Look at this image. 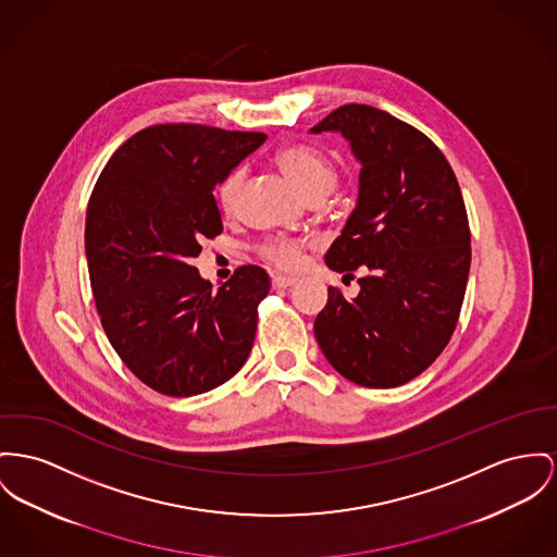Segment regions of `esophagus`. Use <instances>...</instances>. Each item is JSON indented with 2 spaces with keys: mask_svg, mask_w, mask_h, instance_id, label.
<instances>
[{
  "mask_svg": "<svg viewBox=\"0 0 557 557\" xmlns=\"http://www.w3.org/2000/svg\"><path fill=\"white\" fill-rule=\"evenodd\" d=\"M294 283H296V278H292V276H283V274L272 276V287L274 289H285V287H292Z\"/></svg>",
  "mask_w": 557,
  "mask_h": 557,
  "instance_id": "34e87169",
  "label": "esophagus"
}]
</instances>
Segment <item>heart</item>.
<instances>
[{"instance_id": "1", "label": "heart", "mask_w": 557, "mask_h": 557, "mask_svg": "<svg viewBox=\"0 0 557 557\" xmlns=\"http://www.w3.org/2000/svg\"><path fill=\"white\" fill-rule=\"evenodd\" d=\"M274 160L308 198H325L337 184L334 160L319 149L294 144L278 149ZM243 182L245 169L240 166L223 175L220 186L215 189V196L225 213H232L236 209ZM258 251L263 260L270 261L278 270H296L301 261V243L287 236L268 238L265 243H261Z\"/></svg>"}]
</instances>
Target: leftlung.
I'll return each instance as SVG.
<instances>
[{"instance_id": "obj_1", "label": "left lung", "mask_w": 557, "mask_h": 557, "mask_svg": "<svg viewBox=\"0 0 557 557\" xmlns=\"http://www.w3.org/2000/svg\"><path fill=\"white\" fill-rule=\"evenodd\" d=\"M339 131L361 162L359 200L327 265L361 292L327 289L314 321L327 361L355 384L401 386L426 370L456 330L471 265V230L456 175L424 133L361 103L330 113L312 133Z\"/></svg>"}]
</instances>
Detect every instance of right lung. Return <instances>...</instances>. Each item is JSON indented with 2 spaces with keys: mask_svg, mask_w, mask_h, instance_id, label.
<instances>
[{
  "mask_svg": "<svg viewBox=\"0 0 557 557\" xmlns=\"http://www.w3.org/2000/svg\"><path fill=\"white\" fill-rule=\"evenodd\" d=\"M265 139L153 124L113 151L90 194L84 238L101 325L124 366L162 395L213 391L251 352L268 272L240 265L213 292L189 261L222 234L213 187Z\"/></svg>",
  "mask_w": 557,
  "mask_h": 557,
  "instance_id": "right-lung-1",
  "label": "right lung"
}]
</instances>
